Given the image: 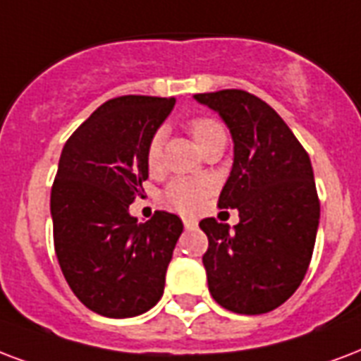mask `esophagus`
Segmentation results:
<instances>
[{"label":"esophagus","mask_w":361,"mask_h":361,"mask_svg":"<svg viewBox=\"0 0 361 361\" xmlns=\"http://www.w3.org/2000/svg\"><path fill=\"white\" fill-rule=\"evenodd\" d=\"M183 225H185V229H195L199 225V221L195 217H183Z\"/></svg>","instance_id":"esophagus-1"}]
</instances>
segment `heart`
I'll return each instance as SVG.
<instances>
[{
	"label": "heart",
	"instance_id": "b5f03b06",
	"mask_svg": "<svg viewBox=\"0 0 361 361\" xmlns=\"http://www.w3.org/2000/svg\"><path fill=\"white\" fill-rule=\"evenodd\" d=\"M189 132L200 149H204L208 142H212L217 134H221L224 128L210 117H195L189 121ZM145 161H147L149 170L159 169V164H161V134H155L149 140L147 151H145ZM206 197H208V185L204 181L176 178L162 189L161 204L169 210L189 216L202 208Z\"/></svg>",
	"mask_w": 361,
	"mask_h": 361
}]
</instances>
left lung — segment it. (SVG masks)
<instances>
[{
    "mask_svg": "<svg viewBox=\"0 0 361 361\" xmlns=\"http://www.w3.org/2000/svg\"><path fill=\"white\" fill-rule=\"evenodd\" d=\"M221 115L235 162L219 208H236L235 231L216 217L200 221L208 290L236 314H265L301 286L314 250L320 199L309 153L274 109L240 89L195 94Z\"/></svg>",
    "mask_w": 361,
    "mask_h": 361,
    "instance_id": "8db88e82",
    "label": "left lung"
}]
</instances>
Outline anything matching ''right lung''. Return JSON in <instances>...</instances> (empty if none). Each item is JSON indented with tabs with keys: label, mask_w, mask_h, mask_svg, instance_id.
<instances>
[{
	"label": "right lung",
	"mask_w": 361,
	"mask_h": 361,
	"mask_svg": "<svg viewBox=\"0 0 361 361\" xmlns=\"http://www.w3.org/2000/svg\"><path fill=\"white\" fill-rule=\"evenodd\" d=\"M176 98L117 96L64 144L51 189L54 252L66 282L96 314L130 318L155 307L183 224L157 210L137 224L128 206L147 180L145 151Z\"/></svg>",
	"instance_id": "1"
}]
</instances>
